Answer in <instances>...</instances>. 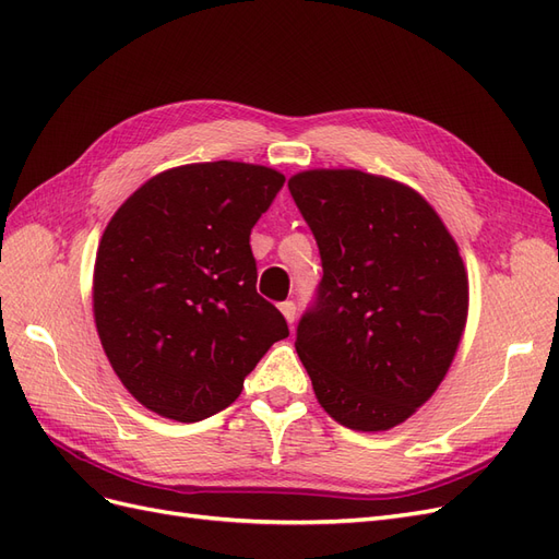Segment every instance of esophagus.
<instances>
[{
  "label": "esophagus",
  "instance_id": "obj_1",
  "mask_svg": "<svg viewBox=\"0 0 559 559\" xmlns=\"http://www.w3.org/2000/svg\"><path fill=\"white\" fill-rule=\"evenodd\" d=\"M280 310H282L284 319L289 321V324H294V321H296V302L294 300H284L282 306H280Z\"/></svg>",
  "mask_w": 559,
  "mask_h": 559
}]
</instances>
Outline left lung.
Returning <instances> with one entry per match:
<instances>
[{
	"instance_id": "left-lung-1",
	"label": "left lung",
	"mask_w": 559,
	"mask_h": 559,
	"mask_svg": "<svg viewBox=\"0 0 559 559\" xmlns=\"http://www.w3.org/2000/svg\"><path fill=\"white\" fill-rule=\"evenodd\" d=\"M289 191L324 267L298 321V357L335 421L392 429L431 399L462 341L460 249L425 198L386 177L308 170Z\"/></svg>"
}]
</instances>
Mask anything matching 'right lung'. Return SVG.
I'll list each match as a JSON object with an SVG mask.
<instances>
[{"mask_svg":"<svg viewBox=\"0 0 559 559\" xmlns=\"http://www.w3.org/2000/svg\"><path fill=\"white\" fill-rule=\"evenodd\" d=\"M282 186L263 165L193 163L148 179L111 216L93 312L111 368L144 408L177 421L216 415L289 335L257 292L249 247Z\"/></svg>","mask_w":559,"mask_h":559,"instance_id":"obj_1","label":"right lung"}]
</instances>
